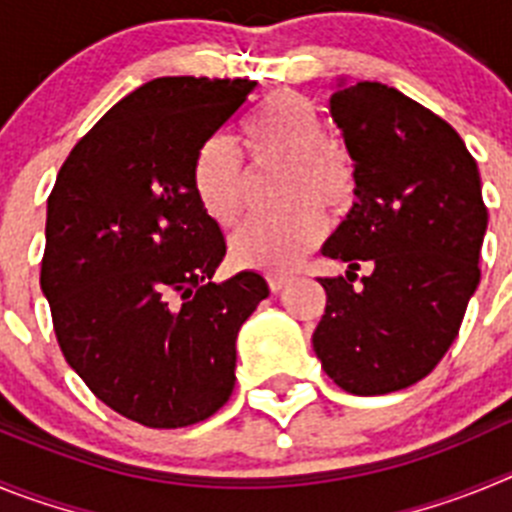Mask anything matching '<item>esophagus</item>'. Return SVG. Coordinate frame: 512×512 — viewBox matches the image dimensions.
Here are the masks:
<instances>
[{"mask_svg":"<svg viewBox=\"0 0 512 512\" xmlns=\"http://www.w3.org/2000/svg\"><path fill=\"white\" fill-rule=\"evenodd\" d=\"M266 282H269L271 292H282V289L287 287V284L292 282V279L284 277V274H269V279H266Z\"/></svg>","mask_w":512,"mask_h":512,"instance_id":"obj_1","label":"esophagus"}]
</instances>
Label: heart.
Masks as SVG:
<instances>
[{
  "instance_id": "1",
  "label": "heart",
  "mask_w": 512,
  "mask_h": 512,
  "mask_svg": "<svg viewBox=\"0 0 512 512\" xmlns=\"http://www.w3.org/2000/svg\"><path fill=\"white\" fill-rule=\"evenodd\" d=\"M241 140L253 166L289 169L282 202L289 215L253 217L230 241L235 264L261 271L295 269L325 235V215L354 205L356 169L341 140L330 138L318 104L297 92L271 94L243 120ZM192 187L217 225H233L246 200V166L225 135L205 140L194 156Z\"/></svg>"
}]
</instances>
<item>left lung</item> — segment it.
Listing matches in <instances>:
<instances>
[{
    "mask_svg": "<svg viewBox=\"0 0 512 512\" xmlns=\"http://www.w3.org/2000/svg\"><path fill=\"white\" fill-rule=\"evenodd\" d=\"M330 115L354 161L356 202L323 246L348 271L320 279L328 302L312 348L341 390L387 395L428 377L459 336L479 284L482 182L449 122L387 84L341 79Z\"/></svg>",
    "mask_w": 512,
    "mask_h": 512,
    "instance_id": "1",
    "label": "left lung"
}]
</instances>
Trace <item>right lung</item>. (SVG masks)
Here are the masks:
<instances>
[{
	"label": "right lung",
	"mask_w": 512,
	"mask_h": 512,
	"mask_svg": "<svg viewBox=\"0 0 512 512\" xmlns=\"http://www.w3.org/2000/svg\"><path fill=\"white\" fill-rule=\"evenodd\" d=\"M256 81L161 76L74 146L48 197L40 289L69 366L148 428L215 415L235 387V338L269 297L256 271L215 284L220 225L192 164Z\"/></svg>",
	"instance_id": "right-lung-1"
}]
</instances>
